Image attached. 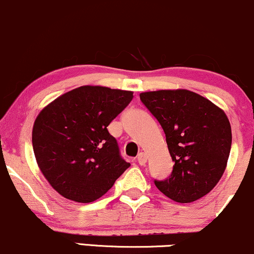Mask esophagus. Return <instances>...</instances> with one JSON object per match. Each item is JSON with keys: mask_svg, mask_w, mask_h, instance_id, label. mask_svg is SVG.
Instances as JSON below:
<instances>
[{"mask_svg": "<svg viewBox=\"0 0 254 254\" xmlns=\"http://www.w3.org/2000/svg\"><path fill=\"white\" fill-rule=\"evenodd\" d=\"M136 159H137V162H139V164H141V166H144L147 162V155L144 153H140Z\"/></svg>", "mask_w": 254, "mask_h": 254, "instance_id": "esophagus-1", "label": "esophagus"}]
</instances>
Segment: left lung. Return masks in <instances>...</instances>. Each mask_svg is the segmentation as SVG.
Returning a JSON list of instances; mask_svg holds the SVG:
<instances>
[{"instance_id": "8db88e82", "label": "left lung", "mask_w": 254, "mask_h": 254, "mask_svg": "<svg viewBox=\"0 0 254 254\" xmlns=\"http://www.w3.org/2000/svg\"><path fill=\"white\" fill-rule=\"evenodd\" d=\"M140 99L162 126L174 162L168 179L154 181L157 189L179 203L205 196L223 176L231 150L226 114L188 90L143 92Z\"/></svg>"}]
</instances>
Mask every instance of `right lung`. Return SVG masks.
I'll return each mask as SVG.
<instances>
[{
	"label": "right lung",
	"mask_w": 254,
	"mask_h": 254,
	"mask_svg": "<svg viewBox=\"0 0 254 254\" xmlns=\"http://www.w3.org/2000/svg\"><path fill=\"white\" fill-rule=\"evenodd\" d=\"M131 99L130 91L86 85L55 99L37 115L32 128L35 157L59 195L93 202L130 166L107 127Z\"/></svg>",
	"instance_id": "obj_1"
}]
</instances>
